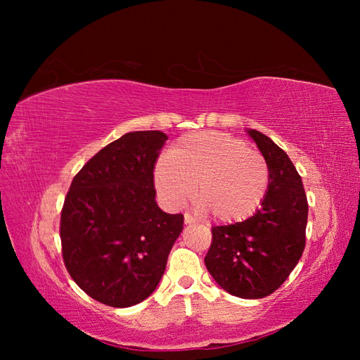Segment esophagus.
Listing matches in <instances>:
<instances>
[{"label":"esophagus","mask_w":360,"mask_h":360,"mask_svg":"<svg viewBox=\"0 0 360 360\" xmlns=\"http://www.w3.org/2000/svg\"><path fill=\"white\" fill-rule=\"evenodd\" d=\"M197 221H195V217L189 213H184V224H195Z\"/></svg>","instance_id":"34e87169"}]
</instances>
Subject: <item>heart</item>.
<instances>
[{
    "label": "heart",
    "instance_id": "heart-1",
    "mask_svg": "<svg viewBox=\"0 0 360 360\" xmlns=\"http://www.w3.org/2000/svg\"><path fill=\"white\" fill-rule=\"evenodd\" d=\"M155 181L168 204L179 207L193 195L216 221H243L263 204L270 183L266 158L243 139L222 132L180 138L160 159Z\"/></svg>",
    "mask_w": 360,
    "mask_h": 360
}]
</instances>
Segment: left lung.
I'll list each match as a JSON object with an SVG mask.
<instances>
[{"label": "left lung", "mask_w": 360, "mask_h": 360, "mask_svg": "<svg viewBox=\"0 0 360 360\" xmlns=\"http://www.w3.org/2000/svg\"><path fill=\"white\" fill-rule=\"evenodd\" d=\"M267 160L270 183L259 210L243 222L212 226L204 263L225 291L242 299L275 292L296 267L307 245L308 200L297 169L281 147L250 129Z\"/></svg>", "instance_id": "8db88e82"}]
</instances>
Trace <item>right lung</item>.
<instances>
[{"label":"right lung","mask_w":360,"mask_h":360,"mask_svg":"<svg viewBox=\"0 0 360 360\" xmlns=\"http://www.w3.org/2000/svg\"><path fill=\"white\" fill-rule=\"evenodd\" d=\"M167 139L159 130L115 139L85 163L64 198V266L108 307H132L156 290L183 230V214L162 212L155 201V163Z\"/></svg>","instance_id":"obj_1"}]
</instances>
